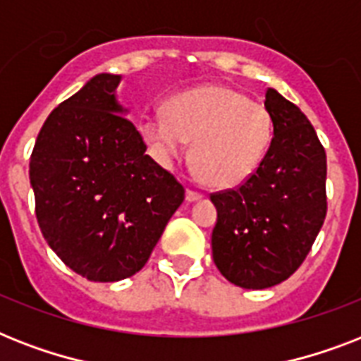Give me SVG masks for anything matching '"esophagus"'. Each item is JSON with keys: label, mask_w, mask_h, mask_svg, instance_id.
<instances>
[{"label": "esophagus", "mask_w": 361, "mask_h": 361, "mask_svg": "<svg viewBox=\"0 0 361 361\" xmlns=\"http://www.w3.org/2000/svg\"><path fill=\"white\" fill-rule=\"evenodd\" d=\"M185 198H187V202H195V200H200V198H202V192L192 191V189H187Z\"/></svg>", "instance_id": "1"}]
</instances>
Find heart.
Listing matches in <instances>:
<instances>
[{
	"label": "heart",
	"instance_id": "b5f03b06",
	"mask_svg": "<svg viewBox=\"0 0 361 361\" xmlns=\"http://www.w3.org/2000/svg\"><path fill=\"white\" fill-rule=\"evenodd\" d=\"M140 135L163 164L192 142L191 163L209 187H234L255 174L274 136L266 104L225 84L181 92L166 103V114L149 112Z\"/></svg>",
	"mask_w": 361,
	"mask_h": 361
}]
</instances>
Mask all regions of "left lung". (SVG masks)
<instances>
[{"mask_svg": "<svg viewBox=\"0 0 361 361\" xmlns=\"http://www.w3.org/2000/svg\"><path fill=\"white\" fill-rule=\"evenodd\" d=\"M274 138L255 174L212 192L217 225L214 262L226 279L251 290L286 281L311 251L326 219V152L307 116L268 87Z\"/></svg>", "mask_w": 361, "mask_h": 361, "instance_id": "obj_1", "label": "left lung"}]
</instances>
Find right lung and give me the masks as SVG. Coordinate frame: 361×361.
<instances>
[{"mask_svg":"<svg viewBox=\"0 0 361 361\" xmlns=\"http://www.w3.org/2000/svg\"><path fill=\"white\" fill-rule=\"evenodd\" d=\"M118 75H97L56 106L30 157L35 215L52 251L82 277L114 283L144 268L185 189L121 116Z\"/></svg>","mask_w":361,"mask_h":361,"instance_id":"1","label":"right lung"}]
</instances>
